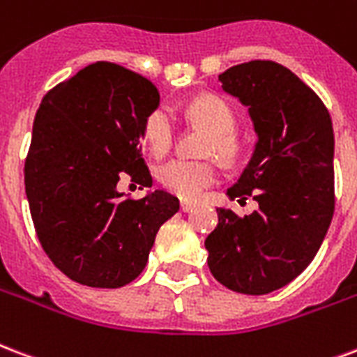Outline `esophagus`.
Instances as JSON below:
<instances>
[{
    "mask_svg": "<svg viewBox=\"0 0 357 357\" xmlns=\"http://www.w3.org/2000/svg\"><path fill=\"white\" fill-rule=\"evenodd\" d=\"M179 208H181V211H185V213H187V211H190V209L195 208V204H192V202H187V200H183V202H181V206H179Z\"/></svg>",
    "mask_w": 357,
    "mask_h": 357,
    "instance_id": "obj_1",
    "label": "esophagus"
}]
</instances>
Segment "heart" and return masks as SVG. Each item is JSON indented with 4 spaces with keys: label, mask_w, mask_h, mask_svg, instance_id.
<instances>
[{
    "label": "heart",
    "mask_w": 357,
    "mask_h": 357,
    "mask_svg": "<svg viewBox=\"0 0 357 357\" xmlns=\"http://www.w3.org/2000/svg\"><path fill=\"white\" fill-rule=\"evenodd\" d=\"M190 121L202 125L213 132L209 140L208 153H217L221 159H234L238 155V140L232 135L236 129V114L227 100L215 95H202L187 106ZM176 138V121L167 106H159L149 114L144 123V140L155 157H165L170 151ZM160 185L172 195L185 200H195L204 189L217 181V168L211 162L195 160H170L159 168L157 174Z\"/></svg>",
    "instance_id": "heart-1"
}]
</instances>
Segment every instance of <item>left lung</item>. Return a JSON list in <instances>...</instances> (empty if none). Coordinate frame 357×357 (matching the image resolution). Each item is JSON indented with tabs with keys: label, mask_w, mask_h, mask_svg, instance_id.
Listing matches in <instances>:
<instances>
[{
	"label": "left lung",
	"mask_w": 357,
	"mask_h": 357,
	"mask_svg": "<svg viewBox=\"0 0 357 357\" xmlns=\"http://www.w3.org/2000/svg\"><path fill=\"white\" fill-rule=\"evenodd\" d=\"M222 89L249 106L258 140L228 197H252L258 209L239 217L219 208L208 238V266L239 294L287 287L317 257L335 209L333 125L328 108L292 70L255 59L219 75Z\"/></svg>",
	"instance_id": "obj_1"
}]
</instances>
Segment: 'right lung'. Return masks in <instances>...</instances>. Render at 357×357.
I'll use <instances>...</instances> for the list:
<instances>
[{"instance_id": "add662e5", "label": "right lung", "mask_w": 357, "mask_h": 357, "mask_svg": "<svg viewBox=\"0 0 357 357\" xmlns=\"http://www.w3.org/2000/svg\"><path fill=\"white\" fill-rule=\"evenodd\" d=\"M159 89L121 65L97 61L50 89L33 121L24 165L35 232L73 281L119 288L148 264L160 225L179 209L167 190L123 198L121 176L151 187L144 123Z\"/></svg>"}]
</instances>
